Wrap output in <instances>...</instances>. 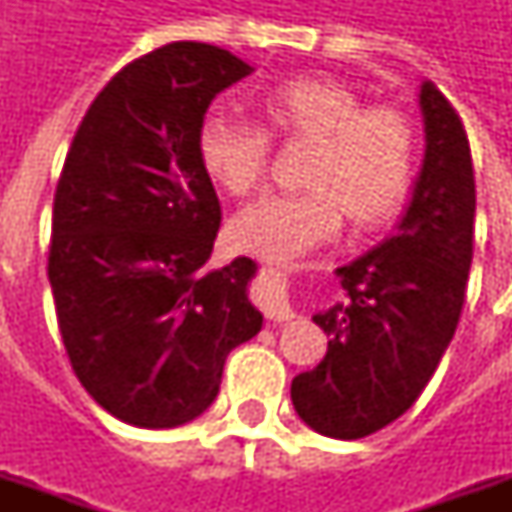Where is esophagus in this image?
<instances>
[{"mask_svg":"<svg viewBox=\"0 0 512 512\" xmlns=\"http://www.w3.org/2000/svg\"><path fill=\"white\" fill-rule=\"evenodd\" d=\"M257 301H260V307L266 312L268 321L285 323L296 318V312H293L288 301V282L274 268H268L263 282L257 285Z\"/></svg>","mask_w":512,"mask_h":512,"instance_id":"1","label":"esophagus"}]
</instances>
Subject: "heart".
<instances>
[{"label": "heart", "instance_id": "b5f03b06", "mask_svg": "<svg viewBox=\"0 0 512 512\" xmlns=\"http://www.w3.org/2000/svg\"><path fill=\"white\" fill-rule=\"evenodd\" d=\"M263 117L282 136L315 139L301 194L271 191L235 213L238 249L271 263H293L340 233L343 209L359 227L397 211L414 169V128L389 106H367L337 79L299 76L263 98ZM197 153L224 191L246 194L263 180L271 139L244 117L213 112L202 120Z\"/></svg>", "mask_w": 512, "mask_h": 512}]
</instances>
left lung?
<instances>
[{"label":"left lung","instance_id":"1","mask_svg":"<svg viewBox=\"0 0 512 512\" xmlns=\"http://www.w3.org/2000/svg\"><path fill=\"white\" fill-rule=\"evenodd\" d=\"M425 158L392 235L334 274L345 299L315 312L329 337L321 365L290 384L315 433L362 439L414 406L450 345L472 266L469 139L433 82L419 84Z\"/></svg>","mask_w":512,"mask_h":512}]
</instances>
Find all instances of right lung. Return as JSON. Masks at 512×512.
<instances>
[{
  "label": "right lung",
  "instance_id": "add662e5",
  "mask_svg": "<svg viewBox=\"0 0 512 512\" xmlns=\"http://www.w3.org/2000/svg\"><path fill=\"white\" fill-rule=\"evenodd\" d=\"M255 71L208 43L139 57L98 93L65 158L49 282L73 373L136 428H178L219 395L224 359L263 315L252 257L208 271L222 222L197 153L216 95Z\"/></svg>",
  "mask_w": 512,
  "mask_h": 512
}]
</instances>
